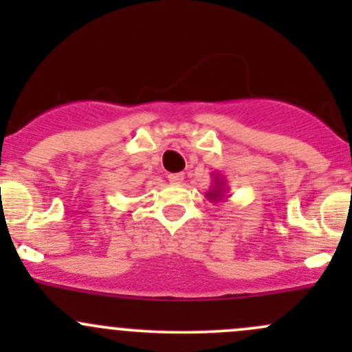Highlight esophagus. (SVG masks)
Instances as JSON below:
<instances>
[{"label": "esophagus", "instance_id": "esophagus-1", "mask_svg": "<svg viewBox=\"0 0 352 352\" xmlns=\"http://www.w3.org/2000/svg\"><path fill=\"white\" fill-rule=\"evenodd\" d=\"M168 182L170 184H182L184 173H168Z\"/></svg>", "mask_w": 352, "mask_h": 352}]
</instances>
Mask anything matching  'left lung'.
Returning <instances> with one entry per match:
<instances>
[{
	"instance_id": "1",
	"label": "left lung",
	"mask_w": 352,
	"mask_h": 352,
	"mask_svg": "<svg viewBox=\"0 0 352 352\" xmlns=\"http://www.w3.org/2000/svg\"><path fill=\"white\" fill-rule=\"evenodd\" d=\"M214 175V173H212ZM226 194H228V186H226V179L219 173H216L214 180H212V187L206 192V197L211 202H221L226 201Z\"/></svg>"
}]
</instances>
